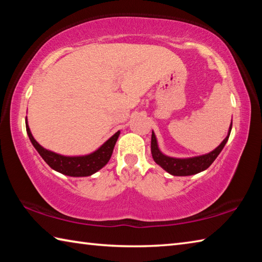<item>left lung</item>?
Wrapping results in <instances>:
<instances>
[{"label": "left lung", "mask_w": 262, "mask_h": 262, "mask_svg": "<svg viewBox=\"0 0 262 262\" xmlns=\"http://www.w3.org/2000/svg\"><path fill=\"white\" fill-rule=\"evenodd\" d=\"M232 128V123L230 126V130L228 136L225 137L224 141L217 147L215 150H212L211 152L203 155V156H199V157H193V158H186V159H180V158H172V157H167L165 155H163L161 151H159L158 145H157V141H156V136H155L154 132L151 135V154H152V158L154 161L156 162L158 165H161L164 170L167 171L168 173H171L172 176H192V174H196L199 172H201L206 168L209 167L212 162L215 161L219 156L220 152L222 151V149L224 148L225 143L228 142V139L230 136V132H231Z\"/></svg>", "instance_id": "left-lung-1"}]
</instances>
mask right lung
Here are the masks:
<instances>
[{"label": "right lung", "mask_w": 262, "mask_h": 262, "mask_svg": "<svg viewBox=\"0 0 262 262\" xmlns=\"http://www.w3.org/2000/svg\"><path fill=\"white\" fill-rule=\"evenodd\" d=\"M25 123H26V132H28L30 141L32 142L33 147L37 149V151L42 157L43 161H45L48 165L53 168V170L60 172L62 174L70 176V177L91 176L94 174L95 172L100 170L101 167L105 166L110 161L111 156H112L115 142H117L119 134H120V132H117L110 140L106 141L105 143L101 145L98 150H97V151L92 152L90 155H86V156L66 157L42 148L41 145L33 139V136L30 132L28 121Z\"/></svg>", "instance_id": "obj_1"}]
</instances>
